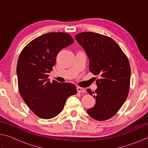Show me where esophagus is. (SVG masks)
I'll return each instance as SVG.
<instances>
[{
    "label": "esophagus",
    "mask_w": 148,
    "mask_h": 148,
    "mask_svg": "<svg viewBox=\"0 0 148 148\" xmlns=\"http://www.w3.org/2000/svg\"><path fill=\"white\" fill-rule=\"evenodd\" d=\"M77 91L78 92H86V90H85L84 88H82V87H77Z\"/></svg>",
    "instance_id": "1"
}]
</instances>
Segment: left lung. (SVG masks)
Wrapping results in <instances>:
<instances>
[{
  "label": "left lung",
  "instance_id": "obj_1",
  "mask_svg": "<svg viewBox=\"0 0 148 148\" xmlns=\"http://www.w3.org/2000/svg\"><path fill=\"white\" fill-rule=\"evenodd\" d=\"M77 42L84 47L89 59V71L99 75L97 89L89 93L95 94L96 103L87 113L97 121H105L113 117L128 97L131 66L129 59L113 39L92 32L75 35Z\"/></svg>",
  "mask_w": 148,
  "mask_h": 148
}]
</instances>
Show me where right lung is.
I'll use <instances>...</instances> for the list:
<instances>
[{"label": "right lung", "instance_id": "1", "mask_svg": "<svg viewBox=\"0 0 148 148\" xmlns=\"http://www.w3.org/2000/svg\"><path fill=\"white\" fill-rule=\"evenodd\" d=\"M74 42L66 32H49L30 42L19 55L17 64L19 93L32 112L40 118L57 116L67 98L77 92L74 84L50 82L48 79L57 54Z\"/></svg>", "mask_w": 148, "mask_h": 148}]
</instances>
